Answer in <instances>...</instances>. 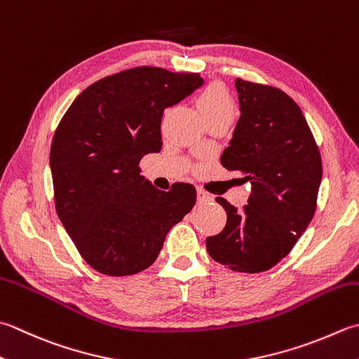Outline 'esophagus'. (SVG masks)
Masks as SVG:
<instances>
[{
  "label": "esophagus",
  "instance_id": "esophagus-1",
  "mask_svg": "<svg viewBox=\"0 0 359 359\" xmlns=\"http://www.w3.org/2000/svg\"><path fill=\"white\" fill-rule=\"evenodd\" d=\"M198 201L201 202V203H205V202H212L213 201V196L210 194V193H207L205 189H202V188H198Z\"/></svg>",
  "mask_w": 359,
  "mask_h": 359
}]
</instances>
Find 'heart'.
I'll list each match as a JSON object with an SVG mask.
<instances>
[{"instance_id":"obj_1","label":"heart","mask_w":359,"mask_h":359,"mask_svg":"<svg viewBox=\"0 0 359 359\" xmlns=\"http://www.w3.org/2000/svg\"><path fill=\"white\" fill-rule=\"evenodd\" d=\"M198 107L205 123L213 119H230L231 121L236 111L233 97L221 83H212L202 91L198 97Z\"/></svg>"}]
</instances>
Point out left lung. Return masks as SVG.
Masks as SVG:
<instances>
[{
    "instance_id": "obj_1",
    "label": "left lung",
    "mask_w": 359,
    "mask_h": 359,
    "mask_svg": "<svg viewBox=\"0 0 359 359\" xmlns=\"http://www.w3.org/2000/svg\"><path fill=\"white\" fill-rule=\"evenodd\" d=\"M240 118L221 163L250 182L248 205L216 202L227 213L207 238L215 262L236 272H263L285 258L311 222L322 180L320 154L299 105L282 90L235 81Z\"/></svg>"
}]
</instances>
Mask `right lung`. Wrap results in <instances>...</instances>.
Segmentation results:
<instances>
[{
  "label": "right lung",
  "instance_id": "1",
  "mask_svg": "<svg viewBox=\"0 0 359 359\" xmlns=\"http://www.w3.org/2000/svg\"><path fill=\"white\" fill-rule=\"evenodd\" d=\"M202 86L198 73L138 67L91 83L63 115L49 154L55 210L97 272L123 277L149 268L194 207L193 185L160 191L138 163L161 149L163 110Z\"/></svg>",
  "mask_w": 359,
  "mask_h": 359
}]
</instances>
